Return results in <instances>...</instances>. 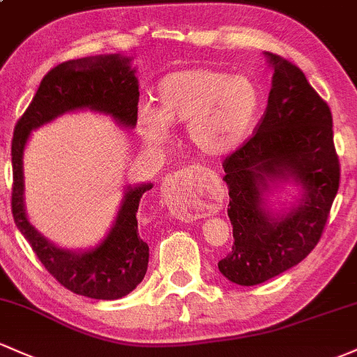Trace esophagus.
<instances>
[{
	"instance_id": "esophagus-1",
	"label": "esophagus",
	"mask_w": 357,
	"mask_h": 357,
	"mask_svg": "<svg viewBox=\"0 0 357 357\" xmlns=\"http://www.w3.org/2000/svg\"><path fill=\"white\" fill-rule=\"evenodd\" d=\"M198 167L195 166H188L185 169L174 172V174H171L169 178L166 179V183L162 185V193L164 197L169 203V208L174 215H178V218H181V220H185V218H190V215H188V211L185 208H181V206H178V203H174V199L172 198H178L181 197V195H185L186 191L191 190V178L195 176V172H197Z\"/></svg>"
}]
</instances>
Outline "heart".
Instances as JSON below:
<instances>
[{"label":"heart","mask_w":357,"mask_h":357,"mask_svg":"<svg viewBox=\"0 0 357 357\" xmlns=\"http://www.w3.org/2000/svg\"><path fill=\"white\" fill-rule=\"evenodd\" d=\"M257 91L244 76L193 68L176 70L158 86V112L140 109L139 128L151 144H164L167 125L186 123L190 142L210 158L236 149L256 116Z\"/></svg>","instance_id":"b5f03b06"}]
</instances>
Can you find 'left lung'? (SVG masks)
<instances>
[{"label": "left lung", "mask_w": 357, "mask_h": 357, "mask_svg": "<svg viewBox=\"0 0 357 357\" xmlns=\"http://www.w3.org/2000/svg\"><path fill=\"white\" fill-rule=\"evenodd\" d=\"M273 86L254 134L223 160L234 227L232 252L218 262L242 287L264 283L303 261L322 237L339 190L340 164L332 113L298 66L269 54ZM293 175L305 188L300 207L283 218L261 208L266 177Z\"/></svg>", "instance_id": "1"}]
</instances>
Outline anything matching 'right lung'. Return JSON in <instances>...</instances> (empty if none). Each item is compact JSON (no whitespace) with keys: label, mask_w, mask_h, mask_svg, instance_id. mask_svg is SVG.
<instances>
[{"label":"right lung","mask_w":357,"mask_h":357,"mask_svg":"<svg viewBox=\"0 0 357 357\" xmlns=\"http://www.w3.org/2000/svg\"><path fill=\"white\" fill-rule=\"evenodd\" d=\"M128 59L116 54L77 59L57 64L40 81L32 103L15 125L11 140V213L15 223L54 278L76 295L95 300H119L144 280L149 245L139 236L137 210L142 195L152 188L142 185L125 193L123 205L108 237L88 252H69L45 241L26 220L23 208V149L33 128L76 108H91L135 127L139 84Z\"/></svg>","instance_id":"obj_1"}]
</instances>
